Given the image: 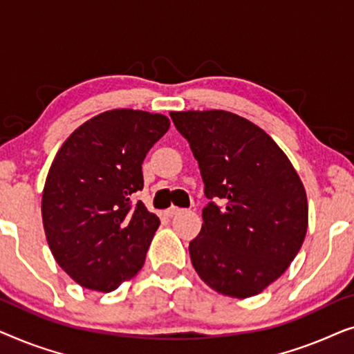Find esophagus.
Returning <instances> with one entry per match:
<instances>
[{
	"instance_id": "obj_1",
	"label": "esophagus",
	"mask_w": 354,
	"mask_h": 354,
	"mask_svg": "<svg viewBox=\"0 0 354 354\" xmlns=\"http://www.w3.org/2000/svg\"><path fill=\"white\" fill-rule=\"evenodd\" d=\"M182 212H183V209H180V207L171 206V207H169V209H166V212H164V214H166L167 217H174V216L182 214Z\"/></svg>"
}]
</instances>
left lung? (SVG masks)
<instances>
[{"mask_svg":"<svg viewBox=\"0 0 354 354\" xmlns=\"http://www.w3.org/2000/svg\"><path fill=\"white\" fill-rule=\"evenodd\" d=\"M190 143L209 203L190 241L205 283L232 298H250L277 280L308 230L303 182L279 145L229 111L171 113Z\"/></svg>","mask_w":354,"mask_h":354,"instance_id":"8db88e82","label":"left lung"}]
</instances>
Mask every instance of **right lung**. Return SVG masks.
<instances>
[{
  "label": "right lung",
  "instance_id": "right-lung-1",
  "mask_svg": "<svg viewBox=\"0 0 354 354\" xmlns=\"http://www.w3.org/2000/svg\"><path fill=\"white\" fill-rule=\"evenodd\" d=\"M169 125L162 114L106 111L56 153L43 188V227L56 263L84 288L113 292L142 269L159 217L132 200L143 188V159Z\"/></svg>",
  "mask_w": 354,
  "mask_h": 354
}]
</instances>
